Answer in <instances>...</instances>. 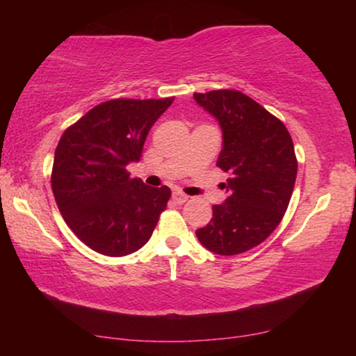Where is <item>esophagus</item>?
Segmentation results:
<instances>
[{"label": "esophagus", "instance_id": "esophagus-1", "mask_svg": "<svg viewBox=\"0 0 356 356\" xmlns=\"http://www.w3.org/2000/svg\"><path fill=\"white\" fill-rule=\"evenodd\" d=\"M172 199H173L175 204H184V202L188 201V196H186V194L179 193V191H173Z\"/></svg>", "mask_w": 356, "mask_h": 356}]
</instances>
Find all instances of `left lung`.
Listing matches in <instances>:
<instances>
[{
  "mask_svg": "<svg viewBox=\"0 0 356 356\" xmlns=\"http://www.w3.org/2000/svg\"><path fill=\"white\" fill-rule=\"evenodd\" d=\"M193 97L220 126L217 167L232 175L227 199L212 206L211 222L196 236L209 251L235 256L264 241L284 217L298 168L293 140L280 120L241 92Z\"/></svg>",
  "mask_w": 356,
  "mask_h": 356,
  "instance_id": "1",
  "label": "left lung"
}]
</instances>
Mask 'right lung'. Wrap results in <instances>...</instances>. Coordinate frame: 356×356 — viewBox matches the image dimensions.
<instances>
[{
	"mask_svg": "<svg viewBox=\"0 0 356 356\" xmlns=\"http://www.w3.org/2000/svg\"><path fill=\"white\" fill-rule=\"evenodd\" d=\"M173 99H116L67 128L55 150L51 189L63 218L82 243L120 257L143 248L167 209L170 188L129 178L150 128Z\"/></svg>",
	"mask_w": 356,
	"mask_h": 356,
	"instance_id": "add662e5",
	"label": "right lung"
}]
</instances>
